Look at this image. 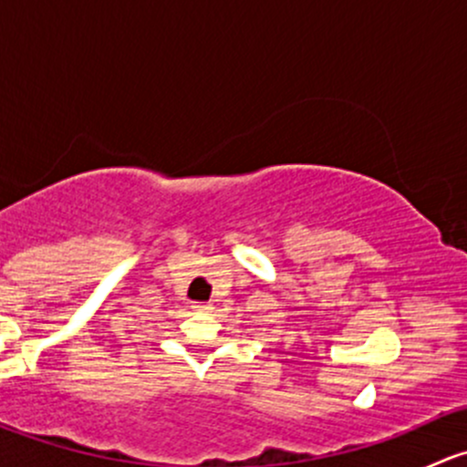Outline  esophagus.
<instances>
[{"mask_svg":"<svg viewBox=\"0 0 467 467\" xmlns=\"http://www.w3.org/2000/svg\"><path fill=\"white\" fill-rule=\"evenodd\" d=\"M192 309H194V312H201V314H203V312H210V303H194V305H192Z\"/></svg>","mask_w":467,"mask_h":467,"instance_id":"34e87169","label":"esophagus"}]
</instances>
